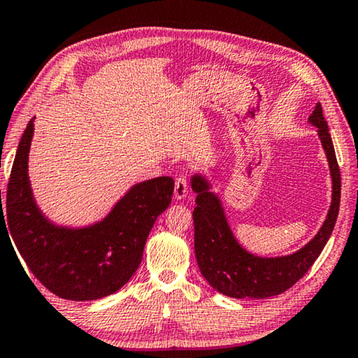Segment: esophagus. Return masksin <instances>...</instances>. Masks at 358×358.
Here are the masks:
<instances>
[{"label":"esophagus","instance_id":"1","mask_svg":"<svg viewBox=\"0 0 358 358\" xmlns=\"http://www.w3.org/2000/svg\"><path fill=\"white\" fill-rule=\"evenodd\" d=\"M173 194H175V197H177V199H185L186 197V194H187V178L185 177V175H180V177H177V180H175Z\"/></svg>","mask_w":358,"mask_h":358}]
</instances>
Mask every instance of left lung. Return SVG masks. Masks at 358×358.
I'll return each mask as SVG.
<instances>
[{
    "label": "left lung",
    "instance_id": "obj_1",
    "mask_svg": "<svg viewBox=\"0 0 358 358\" xmlns=\"http://www.w3.org/2000/svg\"><path fill=\"white\" fill-rule=\"evenodd\" d=\"M310 121L317 128L329 159L333 197L324 226L310 243L295 254L264 259L246 252L230 232L220 199L208 191L207 181L199 175L192 178V189L197 192V205L192 211L194 250L203 278L217 292L234 299H266L286 292L300 278L305 276L329 241L339 211L341 173L322 106L319 102L314 107Z\"/></svg>",
    "mask_w": 358,
    "mask_h": 358
}]
</instances>
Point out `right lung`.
<instances>
[{"label": "right lung", "instance_id": "right-lung-1", "mask_svg": "<svg viewBox=\"0 0 358 358\" xmlns=\"http://www.w3.org/2000/svg\"><path fill=\"white\" fill-rule=\"evenodd\" d=\"M31 137L33 120L17 148L0 226L8 224L9 238L29 271L55 295L85 301L117 292L136 273L151 227L171 205L173 178L159 177L136 185L104 221L92 227H57L41 215L29 187L27 164Z\"/></svg>", "mask_w": 358, "mask_h": 358}]
</instances>
